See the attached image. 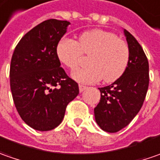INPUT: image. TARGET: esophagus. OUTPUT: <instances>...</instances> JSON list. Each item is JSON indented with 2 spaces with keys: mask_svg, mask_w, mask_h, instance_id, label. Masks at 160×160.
Listing matches in <instances>:
<instances>
[{
  "mask_svg": "<svg viewBox=\"0 0 160 160\" xmlns=\"http://www.w3.org/2000/svg\"><path fill=\"white\" fill-rule=\"evenodd\" d=\"M87 88L88 87H86V86L84 85H79V89H80V92L81 93V92H83V91L85 90V89H87Z\"/></svg>",
  "mask_w": 160,
  "mask_h": 160,
  "instance_id": "1",
  "label": "esophagus"
}]
</instances>
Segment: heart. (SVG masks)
<instances>
[{"instance_id": "obj_1", "label": "heart", "mask_w": 160, "mask_h": 160, "mask_svg": "<svg viewBox=\"0 0 160 160\" xmlns=\"http://www.w3.org/2000/svg\"><path fill=\"white\" fill-rule=\"evenodd\" d=\"M83 54L89 55V66L72 72V78L82 83H96L102 79L106 83L113 82L123 75L129 61L128 43L102 29L86 31L77 42L63 38L57 45L59 61L72 71L79 66Z\"/></svg>"}]
</instances>
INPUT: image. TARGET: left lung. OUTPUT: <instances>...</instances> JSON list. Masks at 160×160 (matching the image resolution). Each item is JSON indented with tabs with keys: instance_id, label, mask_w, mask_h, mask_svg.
<instances>
[{
	"instance_id": "obj_1",
	"label": "left lung",
	"mask_w": 160,
	"mask_h": 160,
	"mask_svg": "<svg viewBox=\"0 0 160 160\" xmlns=\"http://www.w3.org/2000/svg\"><path fill=\"white\" fill-rule=\"evenodd\" d=\"M129 48V61L123 75L112 84L99 88L100 102L94 109L98 126L116 133L132 121L144 102L149 87V63L142 48L129 32L124 30Z\"/></svg>"
}]
</instances>
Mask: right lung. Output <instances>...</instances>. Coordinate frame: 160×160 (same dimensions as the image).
Segmentation results:
<instances>
[{
	"mask_svg": "<svg viewBox=\"0 0 160 160\" xmlns=\"http://www.w3.org/2000/svg\"><path fill=\"white\" fill-rule=\"evenodd\" d=\"M70 25L48 19L23 36L12 55L9 78L15 106L21 118L39 131L54 129L79 94L57 56V45Z\"/></svg>",
	"mask_w": 160,
	"mask_h": 160,
	"instance_id": "1",
	"label": "right lung"
}]
</instances>
